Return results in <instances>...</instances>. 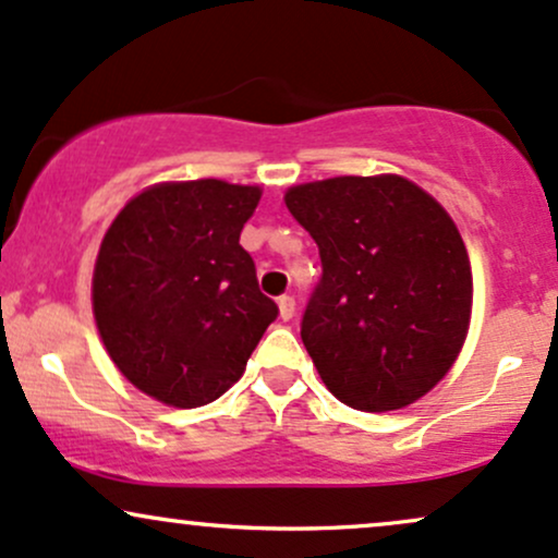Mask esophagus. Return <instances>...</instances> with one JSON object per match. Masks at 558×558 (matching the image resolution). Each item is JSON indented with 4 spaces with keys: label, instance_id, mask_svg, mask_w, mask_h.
<instances>
[{
    "label": "esophagus",
    "instance_id": "esophagus-1",
    "mask_svg": "<svg viewBox=\"0 0 558 558\" xmlns=\"http://www.w3.org/2000/svg\"><path fill=\"white\" fill-rule=\"evenodd\" d=\"M279 316L284 318V322H290L292 316H295V298H290V295H281L279 300Z\"/></svg>",
    "mask_w": 558,
    "mask_h": 558
}]
</instances>
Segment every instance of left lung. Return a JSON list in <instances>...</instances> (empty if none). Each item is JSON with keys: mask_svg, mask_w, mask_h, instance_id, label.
Here are the masks:
<instances>
[{"mask_svg": "<svg viewBox=\"0 0 558 558\" xmlns=\"http://www.w3.org/2000/svg\"><path fill=\"white\" fill-rule=\"evenodd\" d=\"M284 203L322 258L300 337L324 385L372 414L414 403L466 337L472 268L456 223L403 177L313 181Z\"/></svg>", "mask_w": 558, "mask_h": 558, "instance_id": "1", "label": "left lung"}]
</instances>
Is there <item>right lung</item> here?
<instances>
[{"mask_svg": "<svg viewBox=\"0 0 558 558\" xmlns=\"http://www.w3.org/2000/svg\"><path fill=\"white\" fill-rule=\"evenodd\" d=\"M258 186L158 184L118 213L99 247V337L131 385L177 409L213 403L279 316L240 245Z\"/></svg>", "mask_w": 558, "mask_h": 558, "instance_id": "add662e5", "label": "right lung"}]
</instances>
